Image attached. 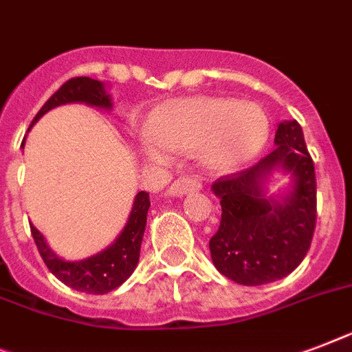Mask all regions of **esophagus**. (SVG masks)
Returning a JSON list of instances; mask_svg holds the SVG:
<instances>
[{"label": "esophagus", "mask_w": 352, "mask_h": 352, "mask_svg": "<svg viewBox=\"0 0 352 352\" xmlns=\"http://www.w3.org/2000/svg\"><path fill=\"white\" fill-rule=\"evenodd\" d=\"M199 188H201V184H199L197 179H193V177H182V179H177V181L170 186L168 193L173 197H182L184 193L195 191L199 190Z\"/></svg>", "instance_id": "1"}]
</instances>
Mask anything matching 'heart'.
<instances>
[{
	"instance_id": "heart-1",
	"label": "heart",
	"mask_w": 352,
	"mask_h": 352,
	"mask_svg": "<svg viewBox=\"0 0 352 352\" xmlns=\"http://www.w3.org/2000/svg\"><path fill=\"white\" fill-rule=\"evenodd\" d=\"M270 117L255 102L231 97H188L164 102L155 111L142 150L151 161L164 162L168 150H197L210 170L245 166L270 141Z\"/></svg>"
}]
</instances>
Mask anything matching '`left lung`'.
I'll use <instances>...</instances> for the list:
<instances>
[{
	"instance_id": "1",
	"label": "left lung",
	"mask_w": 352,
	"mask_h": 352,
	"mask_svg": "<svg viewBox=\"0 0 352 352\" xmlns=\"http://www.w3.org/2000/svg\"><path fill=\"white\" fill-rule=\"evenodd\" d=\"M276 148L255 166L222 177L211 190L222 206L211 236V260L222 275L242 285H262L295 271L309 251L316 226L315 164L298 122L284 121ZM275 170L292 175L284 196L265 195Z\"/></svg>"
}]
</instances>
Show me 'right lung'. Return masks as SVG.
<instances>
[{
	"label": "right lung",
	"mask_w": 352,
	"mask_h": 352,
	"mask_svg": "<svg viewBox=\"0 0 352 352\" xmlns=\"http://www.w3.org/2000/svg\"><path fill=\"white\" fill-rule=\"evenodd\" d=\"M68 102H85L88 107L111 110V97L107 92L104 82L92 79V77H74V79H68L43 104L41 110L37 111V116L34 117L32 124H36L52 108L68 104ZM148 210H150V195L146 191H139L135 195L133 206H131L126 226L122 228L113 244H110L107 250H102L97 255L76 260V262L57 256L34 224H30V231H32L39 255L56 278H59L63 284L72 287V289L81 291V293L107 295L116 287H119L122 282H126L139 264V253H141L142 235H144V228H146Z\"/></svg>",
	"instance_id": "add662e5"
}]
</instances>
